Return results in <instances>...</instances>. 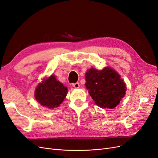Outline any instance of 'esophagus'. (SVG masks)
I'll use <instances>...</instances> for the list:
<instances>
[{"mask_svg": "<svg viewBox=\"0 0 158 158\" xmlns=\"http://www.w3.org/2000/svg\"><path fill=\"white\" fill-rule=\"evenodd\" d=\"M73 87H74L75 88H78L80 87V84L78 82H76V83H74L73 84Z\"/></svg>", "mask_w": 158, "mask_h": 158, "instance_id": "34e87169", "label": "esophagus"}]
</instances>
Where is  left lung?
<instances>
[{
  "label": "left lung",
  "instance_id": "8db88e82",
  "mask_svg": "<svg viewBox=\"0 0 158 158\" xmlns=\"http://www.w3.org/2000/svg\"><path fill=\"white\" fill-rule=\"evenodd\" d=\"M85 87L95 103L102 108L113 109L125 96L126 85L116 71L110 67L94 68L85 73Z\"/></svg>",
  "mask_w": 158,
  "mask_h": 158
}]
</instances>
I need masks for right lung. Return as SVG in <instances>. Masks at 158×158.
Listing matches in <instances>:
<instances>
[{
	"label": "right lung",
	"mask_w": 158,
	"mask_h": 158,
	"mask_svg": "<svg viewBox=\"0 0 158 158\" xmlns=\"http://www.w3.org/2000/svg\"><path fill=\"white\" fill-rule=\"evenodd\" d=\"M67 92V88L57 81L55 76L51 75L48 79L42 81L37 85L35 98L41 106L53 109L59 106Z\"/></svg>",
	"instance_id": "add662e5"
}]
</instances>
